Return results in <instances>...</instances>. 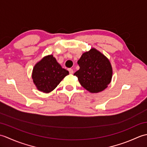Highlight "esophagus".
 <instances>
[{"mask_svg":"<svg viewBox=\"0 0 147 147\" xmlns=\"http://www.w3.org/2000/svg\"><path fill=\"white\" fill-rule=\"evenodd\" d=\"M68 71H69V74H73V69H71V68L68 69Z\"/></svg>","mask_w":147,"mask_h":147,"instance_id":"1","label":"esophagus"}]
</instances>
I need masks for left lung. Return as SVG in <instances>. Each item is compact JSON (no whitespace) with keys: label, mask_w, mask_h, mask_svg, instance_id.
I'll return each mask as SVG.
<instances>
[{"label":"left lung","mask_w":147,"mask_h":147,"mask_svg":"<svg viewBox=\"0 0 147 147\" xmlns=\"http://www.w3.org/2000/svg\"><path fill=\"white\" fill-rule=\"evenodd\" d=\"M80 69L74 74L84 88L90 93H98L111 83L112 68L111 62L97 50L92 48L83 53L78 61Z\"/></svg>","instance_id":"obj_1"}]
</instances>
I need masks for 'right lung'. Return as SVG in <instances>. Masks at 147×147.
I'll use <instances>...</instances> for the list:
<instances>
[{
  "label": "right lung",
  "mask_w": 147,
  "mask_h": 147,
  "mask_svg": "<svg viewBox=\"0 0 147 147\" xmlns=\"http://www.w3.org/2000/svg\"><path fill=\"white\" fill-rule=\"evenodd\" d=\"M69 74L52 55H47L33 67L32 79L36 88L43 93L54 90L61 81Z\"/></svg>",
  "instance_id": "right-lung-1"
}]
</instances>
